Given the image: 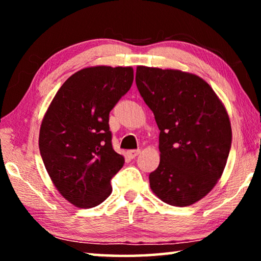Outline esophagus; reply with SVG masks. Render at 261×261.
<instances>
[{"label": "esophagus", "mask_w": 261, "mask_h": 261, "mask_svg": "<svg viewBox=\"0 0 261 261\" xmlns=\"http://www.w3.org/2000/svg\"><path fill=\"white\" fill-rule=\"evenodd\" d=\"M139 153H140V149H131V151L127 152V154H129V156L131 159H135Z\"/></svg>", "instance_id": "esophagus-1"}]
</instances>
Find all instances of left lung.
Listing matches in <instances>:
<instances>
[{"label": "left lung", "instance_id": "obj_1", "mask_svg": "<svg viewBox=\"0 0 261 261\" xmlns=\"http://www.w3.org/2000/svg\"><path fill=\"white\" fill-rule=\"evenodd\" d=\"M136 84L160 130L152 191L171 206L192 205L214 188L226 167L231 147L226 109L196 74L138 67Z\"/></svg>", "mask_w": 261, "mask_h": 261}]
</instances>
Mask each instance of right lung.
Masks as SVG:
<instances>
[{
  "label": "right lung",
  "mask_w": 261,
  "mask_h": 261,
  "mask_svg": "<svg viewBox=\"0 0 261 261\" xmlns=\"http://www.w3.org/2000/svg\"><path fill=\"white\" fill-rule=\"evenodd\" d=\"M134 82L130 67H93L72 74L43 117L39 148L53 183L81 208L101 204L124 165L114 151L109 113Z\"/></svg>",
  "instance_id": "add662e5"
}]
</instances>
